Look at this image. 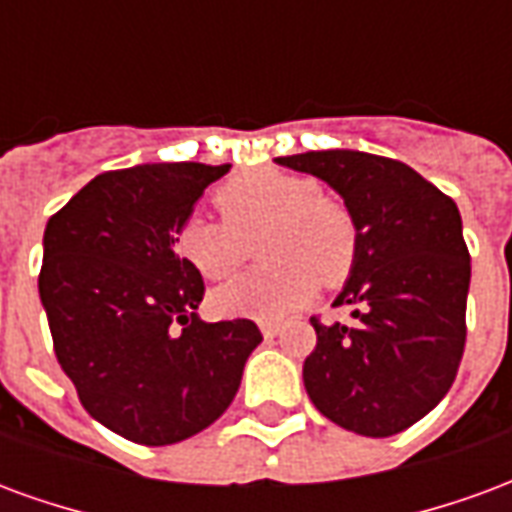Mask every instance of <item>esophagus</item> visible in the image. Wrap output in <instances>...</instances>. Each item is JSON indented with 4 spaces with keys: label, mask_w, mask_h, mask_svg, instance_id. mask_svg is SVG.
I'll return each instance as SVG.
<instances>
[{
    "label": "esophagus",
    "mask_w": 512,
    "mask_h": 512,
    "mask_svg": "<svg viewBox=\"0 0 512 512\" xmlns=\"http://www.w3.org/2000/svg\"><path fill=\"white\" fill-rule=\"evenodd\" d=\"M260 332H263V337H266V340H274V337L279 334V329L277 326H271V323H263V326H260Z\"/></svg>",
    "instance_id": "34e87169"
}]
</instances>
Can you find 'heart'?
Returning a JSON list of instances; mask_svg holds the SVG:
<instances>
[{"label": "heart", "instance_id": "b5f03b06", "mask_svg": "<svg viewBox=\"0 0 512 512\" xmlns=\"http://www.w3.org/2000/svg\"><path fill=\"white\" fill-rule=\"evenodd\" d=\"M222 219L189 213L175 230V252L200 277L227 279L244 266L249 244L266 263L213 290L211 307L227 318L282 323L318 288L343 282L356 263L359 227L343 200L318 180L279 167L235 175L216 191Z\"/></svg>", "mask_w": 512, "mask_h": 512}]
</instances>
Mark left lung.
Segmentation results:
<instances>
[{"label":"left lung","instance_id":"1","mask_svg":"<svg viewBox=\"0 0 512 512\" xmlns=\"http://www.w3.org/2000/svg\"><path fill=\"white\" fill-rule=\"evenodd\" d=\"M277 164L326 180L354 213L359 252L334 307L312 318L307 395L334 425L384 439L411 428L450 392L466 345L472 260L458 205L395 158L310 150Z\"/></svg>","mask_w":512,"mask_h":512}]
</instances>
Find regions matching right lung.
I'll use <instances>...</instances> for the list:
<instances>
[{
  "label": "right lung",
  "instance_id": "1",
  "mask_svg": "<svg viewBox=\"0 0 512 512\" xmlns=\"http://www.w3.org/2000/svg\"><path fill=\"white\" fill-rule=\"evenodd\" d=\"M230 169L178 161L101 172L43 233L38 290L57 362L87 414L136 444L164 447L222 417L255 323H205V282L175 230Z\"/></svg>",
  "mask_w": 512,
  "mask_h": 512
}]
</instances>
